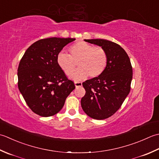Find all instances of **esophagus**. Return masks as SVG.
<instances>
[{
  "label": "esophagus",
  "mask_w": 159,
  "mask_h": 159,
  "mask_svg": "<svg viewBox=\"0 0 159 159\" xmlns=\"http://www.w3.org/2000/svg\"><path fill=\"white\" fill-rule=\"evenodd\" d=\"M75 86L77 88V87H80V86H82V82H75Z\"/></svg>",
  "instance_id": "34e87169"
}]
</instances>
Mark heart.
Listing matches in <instances>:
<instances>
[{"instance_id": "heart-1", "label": "heart", "mask_w": 159, "mask_h": 159, "mask_svg": "<svg viewBox=\"0 0 159 159\" xmlns=\"http://www.w3.org/2000/svg\"><path fill=\"white\" fill-rule=\"evenodd\" d=\"M70 55L60 51L57 56V64L63 72L69 75L78 62L79 69L70 75L75 81H82L90 76L98 77L105 70L108 57L102 47H93L85 42L80 41L69 48Z\"/></svg>"}]
</instances>
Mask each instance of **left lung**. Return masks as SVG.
Segmentation results:
<instances>
[{
  "label": "left lung",
  "mask_w": 159,
  "mask_h": 159,
  "mask_svg": "<svg viewBox=\"0 0 159 159\" xmlns=\"http://www.w3.org/2000/svg\"><path fill=\"white\" fill-rule=\"evenodd\" d=\"M84 40L103 47L108 54V64L102 75L82 83L86 93L81 99L87 115L102 120L114 115L128 95L132 67L128 54L116 43L103 39Z\"/></svg>",
  "instance_id": "obj_1"
}]
</instances>
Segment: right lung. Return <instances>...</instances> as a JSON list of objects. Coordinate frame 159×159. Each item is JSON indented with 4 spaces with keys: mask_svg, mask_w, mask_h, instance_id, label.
<instances>
[{
    "mask_svg": "<svg viewBox=\"0 0 159 159\" xmlns=\"http://www.w3.org/2000/svg\"><path fill=\"white\" fill-rule=\"evenodd\" d=\"M75 38H49L32 44L22 56L18 69V86L26 103L35 114L51 116L63 108L75 89L73 81L57 64V56Z\"/></svg>",
    "mask_w": 159,
    "mask_h": 159,
    "instance_id": "right-lung-1",
    "label": "right lung"
}]
</instances>
